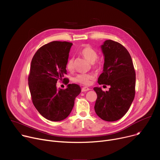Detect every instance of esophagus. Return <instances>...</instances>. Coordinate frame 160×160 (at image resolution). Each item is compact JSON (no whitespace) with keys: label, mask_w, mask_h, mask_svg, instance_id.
I'll list each match as a JSON object with an SVG mask.
<instances>
[{"label":"esophagus","mask_w":160,"mask_h":160,"mask_svg":"<svg viewBox=\"0 0 160 160\" xmlns=\"http://www.w3.org/2000/svg\"><path fill=\"white\" fill-rule=\"evenodd\" d=\"M90 90V88H88V87H82V89H81V91L83 92H87V91H88Z\"/></svg>","instance_id":"34e87169"}]
</instances>
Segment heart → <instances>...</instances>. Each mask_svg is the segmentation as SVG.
I'll use <instances>...</instances> for the list:
<instances>
[{
    "label": "heart",
    "instance_id": "obj_1",
    "mask_svg": "<svg viewBox=\"0 0 160 160\" xmlns=\"http://www.w3.org/2000/svg\"><path fill=\"white\" fill-rule=\"evenodd\" d=\"M79 53L90 63L94 64V62L98 58V53L97 51L92 48L90 46H84L79 50ZM73 59L72 58L70 59L67 62V68L69 71H71L73 69ZM93 78V76L92 74H79L75 78V81L88 85L90 84Z\"/></svg>",
    "mask_w": 160,
    "mask_h": 160
}]
</instances>
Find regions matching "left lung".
<instances>
[{
	"mask_svg": "<svg viewBox=\"0 0 160 160\" xmlns=\"http://www.w3.org/2000/svg\"><path fill=\"white\" fill-rule=\"evenodd\" d=\"M101 48L104 64L98 82L110 88L106 92L93 88L98 96L94 109L101 119L115 121L125 115L134 99L136 73L130 55L123 45L106 40Z\"/></svg>",
	"mask_w": 160,
	"mask_h": 160,
	"instance_id": "1",
	"label": "left lung"
}]
</instances>
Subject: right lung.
Segmentation results:
<instances>
[{
  "mask_svg": "<svg viewBox=\"0 0 160 160\" xmlns=\"http://www.w3.org/2000/svg\"><path fill=\"white\" fill-rule=\"evenodd\" d=\"M72 43L53 41L37 51L32 60L28 86L36 109L46 119L60 121L67 118L81 90L76 84L58 88V81L67 74V64ZM67 81V78L63 79Z\"/></svg>",
  "mask_w": 160,
  "mask_h": 160,
  "instance_id": "right-lung-1",
  "label": "right lung"
}]
</instances>
